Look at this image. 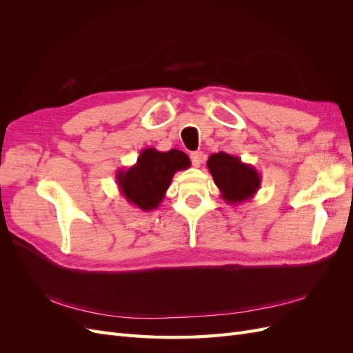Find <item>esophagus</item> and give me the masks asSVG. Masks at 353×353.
Returning a JSON list of instances; mask_svg holds the SVG:
<instances>
[{"instance_id":"esophagus-1","label":"esophagus","mask_w":353,"mask_h":353,"mask_svg":"<svg viewBox=\"0 0 353 353\" xmlns=\"http://www.w3.org/2000/svg\"><path fill=\"white\" fill-rule=\"evenodd\" d=\"M190 159H191V163H193V166L199 168L200 163H201L203 153H201V152H193V153H190Z\"/></svg>"}]
</instances>
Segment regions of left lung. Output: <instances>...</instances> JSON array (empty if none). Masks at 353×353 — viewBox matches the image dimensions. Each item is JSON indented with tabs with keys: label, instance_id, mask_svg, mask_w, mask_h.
Masks as SVG:
<instances>
[{
	"label": "left lung",
	"instance_id": "1",
	"mask_svg": "<svg viewBox=\"0 0 353 353\" xmlns=\"http://www.w3.org/2000/svg\"><path fill=\"white\" fill-rule=\"evenodd\" d=\"M209 172L228 205L250 200L261 187L262 178L253 165L243 163L240 157L213 153L206 163Z\"/></svg>",
	"mask_w": 353,
	"mask_h": 353
}]
</instances>
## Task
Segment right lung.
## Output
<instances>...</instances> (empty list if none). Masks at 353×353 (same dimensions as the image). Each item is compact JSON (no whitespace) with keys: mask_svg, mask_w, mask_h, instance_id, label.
Segmentation results:
<instances>
[{"mask_svg":"<svg viewBox=\"0 0 353 353\" xmlns=\"http://www.w3.org/2000/svg\"><path fill=\"white\" fill-rule=\"evenodd\" d=\"M190 165L188 156L176 148L159 152L153 147H147L135 165L121 169L116 174V183L130 205L150 212L163 201L174 175L178 170L188 169Z\"/></svg>","mask_w":353,"mask_h":353,"instance_id":"1","label":"right lung"}]
</instances>
